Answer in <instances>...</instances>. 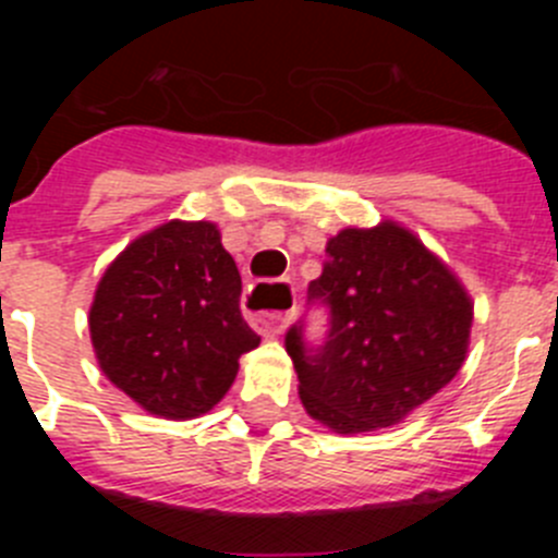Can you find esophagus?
<instances>
[{
  "label": "esophagus",
  "mask_w": 558,
  "mask_h": 558,
  "mask_svg": "<svg viewBox=\"0 0 558 558\" xmlns=\"http://www.w3.org/2000/svg\"><path fill=\"white\" fill-rule=\"evenodd\" d=\"M254 290H251V293H254ZM290 299H293V293H290ZM290 318H293V310H248V322L263 335H282L284 327L290 324Z\"/></svg>",
  "instance_id": "1"
}]
</instances>
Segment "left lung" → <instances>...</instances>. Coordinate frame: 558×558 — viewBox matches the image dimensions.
Listing matches in <instances>:
<instances>
[{
  "label": "left lung",
  "mask_w": 558,
  "mask_h": 558,
  "mask_svg": "<svg viewBox=\"0 0 558 558\" xmlns=\"http://www.w3.org/2000/svg\"><path fill=\"white\" fill-rule=\"evenodd\" d=\"M310 304L329 310L322 347L284 335L299 397L335 433L399 425L450 383L470 349L472 299L416 234L383 220L329 236Z\"/></svg>",
  "instance_id": "left-lung-1"
}]
</instances>
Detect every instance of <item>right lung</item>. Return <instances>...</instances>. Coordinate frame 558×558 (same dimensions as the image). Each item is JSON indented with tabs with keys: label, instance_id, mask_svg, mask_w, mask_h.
Wrapping results in <instances>:
<instances>
[{
	"label": "right lung",
	"instance_id": "add662e5",
	"mask_svg": "<svg viewBox=\"0 0 558 558\" xmlns=\"http://www.w3.org/2000/svg\"><path fill=\"white\" fill-rule=\"evenodd\" d=\"M240 270L209 220H170L136 236L106 268L88 310L97 363L161 418L218 405L259 335L240 313Z\"/></svg>",
	"mask_w": 558,
	"mask_h": 558
}]
</instances>
